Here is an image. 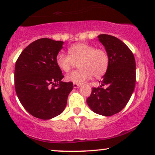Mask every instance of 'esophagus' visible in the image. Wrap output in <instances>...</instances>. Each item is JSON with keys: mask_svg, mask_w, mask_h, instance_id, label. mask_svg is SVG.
I'll return each instance as SVG.
<instances>
[{"mask_svg": "<svg viewBox=\"0 0 155 155\" xmlns=\"http://www.w3.org/2000/svg\"><path fill=\"white\" fill-rule=\"evenodd\" d=\"M80 86H81V84H74V88H78V87H79Z\"/></svg>", "mask_w": 155, "mask_h": 155, "instance_id": "34e87169", "label": "esophagus"}]
</instances>
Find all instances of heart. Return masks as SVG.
I'll use <instances>...</instances> for the list:
<instances>
[{
    "label": "heart",
    "mask_w": 155,
    "mask_h": 155,
    "mask_svg": "<svg viewBox=\"0 0 155 155\" xmlns=\"http://www.w3.org/2000/svg\"><path fill=\"white\" fill-rule=\"evenodd\" d=\"M57 65L63 71L68 72L76 63L78 70L65 76L68 81L81 84L92 77L101 78L106 74L109 66L110 59L104 48L95 47L86 43H77L68 49V54L60 52L55 58Z\"/></svg>",
    "instance_id": "obj_1"
}]
</instances>
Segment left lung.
Segmentation results:
<instances>
[{"mask_svg": "<svg viewBox=\"0 0 155 155\" xmlns=\"http://www.w3.org/2000/svg\"><path fill=\"white\" fill-rule=\"evenodd\" d=\"M99 41L109 55V66L98 87L92 88L87 103L95 113L112 116L125 107L136 85V61L130 49L112 35L101 34ZM103 86L107 87L103 89Z\"/></svg>", "mask_w": 155, "mask_h": 155, "instance_id": "1", "label": "left lung"}]
</instances>
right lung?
<instances>
[{"label":"right lung","instance_id":"add662e5","mask_svg":"<svg viewBox=\"0 0 155 155\" xmlns=\"http://www.w3.org/2000/svg\"><path fill=\"white\" fill-rule=\"evenodd\" d=\"M63 41L43 38L32 42L15 64V85L23 107L33 117L49 120L60 114L74 88L63 82L62 71L55 62Z\"/></svg>","mask_w":155,"mask_h":155}]
</instances>
